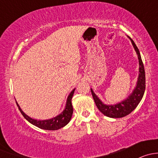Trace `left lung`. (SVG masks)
<instances>
[{"instance_id":"8db88e82","label":"left lung","mask_w":158,"mask_h":158,"mask_svg":"<svg viewBox=\"0 0 158 158\" xmlns=\"http://www.w3.org/2000/svg\"><path fill=\"white\" fill-rule=\"evenodd\" d=\"M128 37L130 39L135 52L138 55V62H139V73H138V81H137L136 85L133 89L131 93L125 99L122 100L120 102L116 104L107 105L103 102L94 92L92 89H91L92 97L95 101V105L98 110L102 113L104 115L107 117L112 118H119L125 117L130 114L132 111L135 109L138 106L141 100L142 99L143 95L145 91V72H144V67L143 65L142 60H141V54H140L138 48L135 45V42L131 37Z\"/></svg>"}]
</instances>
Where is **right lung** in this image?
<instances>
[{
    "label": "right lung",
    "instance_id": "right-lung-1",
    "mask_svg": "<svg viewBox=\"0 0 158 158\" xmlns=\"http://www.w3.org/2000/svg\"><path fill=\"white\" fill-rule=\"evenodd\" d=\"M75 89H73V90L70 92L69 95H68L66 106H65V109H63V111H62L60 114L56 116V117L52 118L49 119H46V120H37V119L32 118L29 117L27 114H26L23 111H22V109H20V106H19L18 103H17V102H16V103H17V107H18L19 110H20V111L21 112V114H23V117H24L30 123H31L32 125H35V126L38 127V128L41 129H44V130H58V129L66 126V125L70 122V120H71L72 115H73V105H72V98H73Z\"/></svg>",
    "mask_w": 158,
    "mask_h": 158
}]
</instances>
